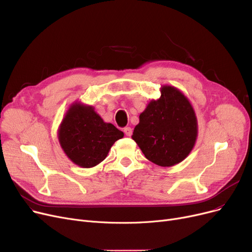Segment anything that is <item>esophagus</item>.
Listing matches in <instances>:
<instances>
[{
    "label": "esophagus",
    "instance_id": "1",
    "mask_svg": "<svg viewBox=\"0 0 252 252\" xmlns=\"http://www.w3.org/2000/svg\"><path fill=\"white\" fill-rule=\"evenodd\" d=\"M124 133L127 135V136H131L132 134V129L130 127H125L124 128Z\"/></svg>",
    "mask_w": 252,
    "mask_h": 252
}]
</instances>
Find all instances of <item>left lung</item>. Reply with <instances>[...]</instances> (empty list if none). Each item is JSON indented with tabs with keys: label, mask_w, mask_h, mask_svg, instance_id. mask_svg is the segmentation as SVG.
Wrapping results in <instances>:
<instances>
[{
	"label": "left lung",
	"mask_w": 252,
	"mask_h": 252,
	"mask_svg": "<svg viewBox=\"0 0 252 252\" xmlns=\"http://www.w3.org/2000/svg\"><path fill=\"white\" fill-rule=\"evenodd\" d=\"M197 133V118L187 96L178 88L162 85L160 97L151 100L139 115L132 139L154 164L172 167L189 156Z\"/></svg>",
	"instance_id": "8db88e82"
}]
</instances>
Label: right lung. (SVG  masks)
<instances>
[{
    "instance_id": "add662e5",
    "label": "right lung",
    "mask_w": 252,
    "mask_h": 252,
    "mask_svg": "<svg viewBox=\"0 0 252 252\" xmlns=\"http://www.w3.org/2000/svg\"><path fill=\"white\" fill-rule=\"evenodd\" d=\"M124 133L106 123L93 106L73 102L58 129V138L66 156L81 168H93L105 159L112 145Z\"/></svg>"
}]
</instances>
